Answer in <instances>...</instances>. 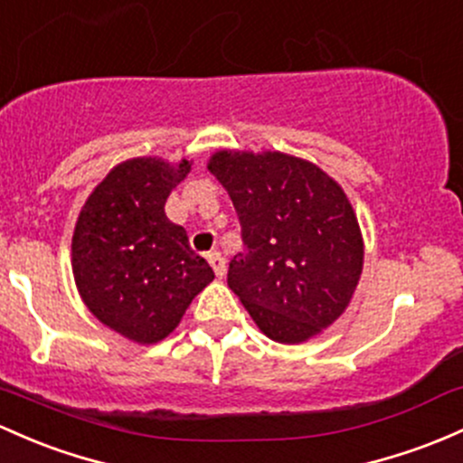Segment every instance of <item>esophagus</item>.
I'll use <instances>...</instances> for the list:
<instances>
[{"label": "esophagus", "instance_id": "34e87169", "mask_svg": "<svg viewBox=\"0 0 463 463\" xmlns=\"http://www.w3.org/2000/svg\"><path fill=\"white\" fill-rule=\"evenodd\" d=\"M208 263H211V268L215 270V274L220 279L223 277V274H226V259L222 257V252H217V250L208 252Z\"/></svg>", "mask_w": 463, "mask_h": 463}]
</instances>
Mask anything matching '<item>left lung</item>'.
Segmentation results:
<instances>
[{
    "label": "left lung",
    "mask_w": 463,
    "mask_h": 463,
    "mask_svg": "<svg viewBox=\"0 0 463 463\" xmlns=\"http://www.w3.org/2000/svg\"><path fill=\"white\" fill-rule=\"evenodd\" d=\"M208 171L231 195L246 250L228 288L268 338L303 343L354 297L364 246L347 195L323 169L281 151H217Z\"/></svg>",
    "instance_id": "8db88e82"
}]
</instances>
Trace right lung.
Wrapping results in <instances>:
<instances>
[{
    "instance_id": "add662e5",
    "label": "right lung",
    "mask_w": 463,
    "mask_h": 463,
    "mask_svg": "<svg viewBox=\"0 0 463 463\" xmlns=\"http://www.w3.org/2000/svg\"><path fill=\"white\" fill-rule=\"evenodd\" d=\"M191 171L162 157H131L91 191L72 237V272L88 309L140 345L166 338L193 298L215 279L169 222V193Z\"/></svg>"
}]
</instances>
